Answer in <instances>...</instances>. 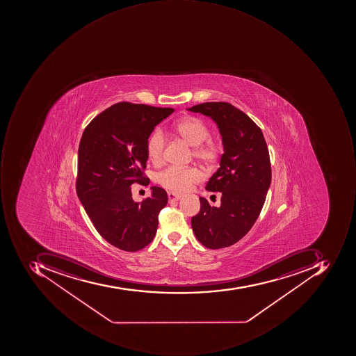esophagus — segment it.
Segmentation results:
<instances>
[{
	"instance_id": "esophagus-1",
	"label": "esophagus",
	"mask_w": 356,
	"mask_h": 356,
	"mask_svg": "<svg viewBox=\"0 0 356 356\" xmlns=\"http://www.w3.org/2000/svg\"><path fill=\"white\" fill-rule=\"evenodd\" d=\"M181 195H179V193H172V191H169L168 193V197H169L170 202H175V201H179L181 199Z\"/></svg>"
}]
</instances>
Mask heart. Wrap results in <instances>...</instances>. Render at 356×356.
<instances>
[{"mask_svg": "<svg viewBox=\"0 0 356 356\" xmlns=\"http://www.w3.org/2000/svg\"><path fill=\"white\" fill-rule=\"evenodd\" d=\"M175 131L193 149V156L205 165L214 163L219 156V145L209 137V128L202 120L186 116L179 120L175 125ZM165 145V134L156 129L147 140V159L154 165L163 161V149ZM200 173L195 168L168 167L156 175V181L168 191L173 193H184L188 191L193 184L200 181Z\"/></svg>", "mask_w": 356, "mask_h": 356, "instance_id": "obj_1", "label": "heart"}]
</instances>
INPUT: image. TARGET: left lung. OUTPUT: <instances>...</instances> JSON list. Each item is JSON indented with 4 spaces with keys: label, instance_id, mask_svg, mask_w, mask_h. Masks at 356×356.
I'll return each instance as SVG.
<instances>
[{
    "label": "left lung",
    "instance_id": "left-lung-1",
    "mask_svg": "<svg viewBox=\"0 0 356 356\" xmlns=\"http://www.w3.org/2000/svg\"><path fill=\"white\" fill-rule=\"evenodd\" d=\"M187 110L215 122L223 147L220 167L205 186L221 193L220 207L199 197L200 211L191 227L203 246L225 248L248 233L264 205L272 181L268 145L258 125L228 102H204Z\"/></svg>",
    "mask_w": 356,
    "mask_h": 356
}]
</instances>
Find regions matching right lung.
<instances>
[{
    "label": "right lung",
    "instance_id": "right-lung-1",
    "mask_svg": "<svg viewBox=\"0 0 356 356\" xmlns=\"http://www.w3.org/2000/svg\"><path fill=\"white\" fill-rule=\"evenodd\" d=\"M173 108L119 102L86 126L78 149V197L97 232L125 251H138L153 241L159 214L167 205L165 189L152 186L141 203L133 200V184L149 179L142 170L154 128Z\"/></svg>",
    "mask_w": 356,
    "mask_h": 356
}]
</instances>
